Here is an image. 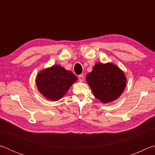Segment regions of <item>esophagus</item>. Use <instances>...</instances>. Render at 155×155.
<instances>
[{
    "label": "esophagus",
    "instance_id": "1",
    "mask_svg": "<svg viewBox=\"0 0 155 155\" xmlns=\"http://www.w3.org/2000/svg\"><path fill=\"white\" fill-rule=\"evenodd\" d=\"M78 80H79L80 82H83L84 81V77L83 75H79L78 76Z\"/></svg>",
    "mask_w": 155,
    "mask_h": 155
}]
</instances>
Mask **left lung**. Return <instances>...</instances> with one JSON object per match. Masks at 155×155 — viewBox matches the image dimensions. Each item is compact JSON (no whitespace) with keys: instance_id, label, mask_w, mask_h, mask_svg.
Returning <instances> with one entry per match:
<instances>
[{"instance_id":"left-lung-1","label":"left lung","mask_w":155,"mask_h":155,"mask_svg":"<svg viewBox=\"0 0 155 155\" xmlns=\"http://www.w3.org/2000/svg\"><path fill=\"white\" fill-rule=\"evenodd\" d=\"M94 96L102 103H108L121 96L126 87V76L111 63H97L86 77Z\"/></svg>"}]
</instances>
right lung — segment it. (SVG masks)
Instances as JSON below:
<instances>
[{
  "instance_id": "obj_1",
  "label": "right lung",
  "mask_w": 155,
  "mask_h": 155,
  "mask_svg": "<svg viewBox=\"0 0 155 155\" xmlns=\"http://www.w3.org/2000/svg\"><path fill=\"white\" fill-rule=\"evenodd\" d=\"M77 80V76L71 71L56 65L38 73L36 77V85L45 98L57 101L67 93Z\"/></svg>"
}]
</instances>
